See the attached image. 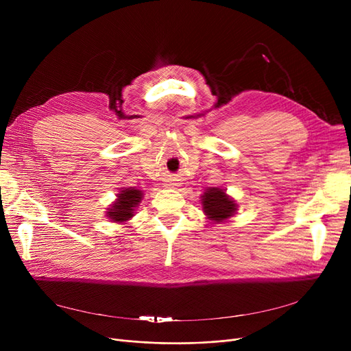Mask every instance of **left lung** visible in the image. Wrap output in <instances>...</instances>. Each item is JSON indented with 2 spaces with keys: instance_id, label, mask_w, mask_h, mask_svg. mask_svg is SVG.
I'll list each match as a JSON object with an SVG mask.
<instances>
[{
  "instance_id": "1",
  "label": "left lung",
  "mask_w": 351,
  "mask_h": 351,
  "mask_svg": "<svg viewBox=\"0 0 351 351\" xmlns=\"http://www.w3.org/2000/svg\"><path fill=\"white\" fill-rule=\"evenodd\" d=\"M202 204H204L205 213L215 222H222V220L230 217L236 210L234 202L229 199L222 189L217 188L208 189L204 199H202Z\"/></svg>"
}]
</instances>
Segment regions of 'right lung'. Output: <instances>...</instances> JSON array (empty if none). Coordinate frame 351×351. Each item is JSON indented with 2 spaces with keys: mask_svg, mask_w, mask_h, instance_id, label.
Listing matches in <instances>:
<instances>
[{
  "mask_svg": "<svg viewBox=\"0 0 351 351\" xmlns=\"http://www.w3.org/2000/svg\"><path fill=\"white\" fill-rule=\"evenodd\" d=\"M142 197V192L138 189L128 188L122 191L118 196L115 205L109 209L108 216L115 222H125L134 215V208L139 204Z\"/></svg>",
  "mask_w": 351,
  "mask_h": 351,
  "instance_id": "add662e5",
  "label": "right lung"
}]
</instances>
